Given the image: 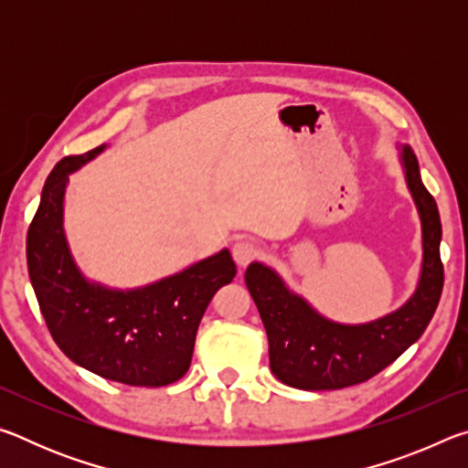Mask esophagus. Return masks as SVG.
I'll return each instance as SVG.
<instances>
[{
	"label": "esophagus",
	"mask_w": 468,
	"mask_h": 468,
	"mask_svg": "<svg viewBox=\"0 0 468 468\" xmlns=\"http://www.w3.org/2000/svg\"><path fill=\"white\" fill-rule=\"evenodd\" d=\"M260 256V248L251 241H237L233 245V260L239 266H248L251 260H256Z\"/></svg>",
	"instance_id": "obj_1"
}]
</instances>
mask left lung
<instances>
[{
    "mask_svg": "<svg viewBox=\"0 0 468 468\" xmlns=\"http://www.w3.org/2000/svg\"><path fill=\"white\" fill-rule=\"evenodd\" d=\"M400 163L421 218L423 264L415 292L399 310L367 324H338L292 292L272 268L251 262L245 271V284L268 335L271 369L282 384L338 390L367 382L419 340L433 318L443 287L440 212L407 144L400 148Z\"/></svg>",
    "mask_w": 468,
    "mask_h": 468,
    "instance_id": "left-lung-1",
    "label": "left lung"
}]
</instances>
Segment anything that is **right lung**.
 Wrapping results in <instances>:
<instances>
[{"label": "right lung", "instance_id": "obj_1", "mask_svg": "<svg viewBox=\"0 0 468 468\" xmlns=\"http://www.w3.org/2000/svg\"><path fill=\"white\" fill-rule=\"evenodd\" d=\"M105 144L66 156L45 181L27 237L30 282L51 336L78 366L111 382L158 388L192 363L196 332L215 292L237 274L229 250L138 289H109L76 266L63 233L69 173Z\"/></svg>", "mask_w": 468, "mask_h": 468}]
</instances>
